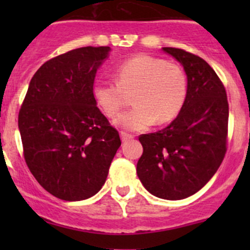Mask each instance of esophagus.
Masks as SVG:
<instances>
[{
    "label": "esophagus",
    "mask_w": 250,
    "mask_h": 250,
    "mask_svg": "<svg viewBox=\"0 0 250 250\" xmlns=\"http://www.w3.org/2000/svg\"><path fill=\"white\" fill-rule=\"evenodd\" d=\"M121 138H122V141H128V140H132L134 138V135L129 134L127 132H121Z\"/></svg>",
    "instance_id": "esophagus-1"
}]
</instances>
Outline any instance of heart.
I'll use <instances>...</instances> for the list:
<instances>
[{
    "instance_id": "obj_1",
    "label": "heart",
    "mask_w": 250,
    "mask_h": 250,
    "mask_svg": "<svg viewBox=\"0 0 250 250\" xmlns=\"http://www.w3.org/2000/svg\"><path fill=\"white\" fill-rule=\"evenodd\" d=\"M116 83L99 82L93 87V98L104 115L113 117L132 94L134 107L117 116L115 125L129 130H143L173 121L180 113L188 97V77L176 62L139 54L117 65Z\"/></svg>"
}]
</instances>
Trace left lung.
<instances>
[{"label": "left lung", "mask_w": 250, "mask_h": 250, "mask_svg": "<svg viewBox=\"0 0 250 250\" xmlns=\"http://www.w3.org/2000/svg\"><path fill=\"white\" fill-rule=\"evenodd\" d=\"M184 66L188 97L168 127L141 134L137 174L144 188L163 200H183L208 183L228 150L229 102L225 87L198 55L163 47Z\"/></svg>", "instance_id": "8db88e82"}]
</instances>
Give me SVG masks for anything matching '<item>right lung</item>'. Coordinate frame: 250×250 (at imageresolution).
Wrapping results in <instances>:
<instances>
[{
	"instance_id": "obj_1",
	"label": "right lung",
	"mask_w": 250,
	"mask_h": 250,
	"mask_svg": "<svg viewBox=\"0 0 250 250\" xmlns=\"http://www.w3.org/2000/svg\"><path fill=\"white\" fill-rule=\"evenodd\" d=\"M110 47H82L52 58L30 81L18 117L24 158L50 195L94 196L109 174L121 139L95 104L93 84Z\"/></svg>"
}]
</instances>
